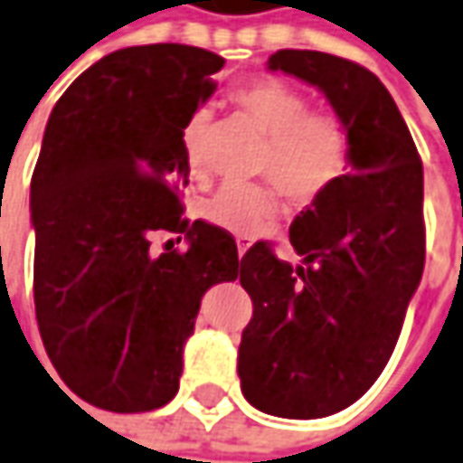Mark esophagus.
<instances>
[{"mask_svg":"<svg viewBox=\"0 0 463 463\" xmlns=\"http://www.w3.org/2000/svg\"><path fill=\"white\" fill-rule=\"evenodd\" d=\"M235 245H238V253H241V256H245V253L250 250L253 241H250V238H245V235H238V238H235Z\"/></svg>","mask_w":463,"mask_h":463,"instance_id":"obj_1","label":"esophagus"}]
</instances>
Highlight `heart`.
I'll return each mask as SVG.
<instances>
[{
    "mask_svg": "<svg viewBox=\"0 0 463 463\" xmlns=\"http://www.w3.org/2000/svg\"><path fill=\"white\" fill-rule=\"evenodd\" d=\"M232 109L266 137L258 175L269 177L286 200L307 205L337 182L352 156L347 121L335 111H309V99L273 78L250 80L228 93ZM210 111L197 109L182 126V146L192 177H203ZM279 215L269 184H225L205 203V218L232 235H256Z\"/></svg>",
    "mask_w": 463,
    "mask_h": 463,
    "instance_id": "heart-1",
    "label": "heart"
}]
</instances>
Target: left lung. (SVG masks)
Masks as SVG:
<instances>
[{"label":"left lung","instance_id":"1","mask_svg":"<svg viewBox=\"0 0 463 463\" xmlns=\"http://www.w3.org/2000/svg\"><path fill=\"white\" fill-rule=\"evenodd\" d=\"M266 65L319 88L352 134L350 172L291 222L301 266L263 241L241 260L253 301L238 350L245 401L309 420L363 398L395 350L426 263L423 165L367 68L317 50H279Z\"/></svg>","mask_w":463,"mask_h":463}]
</instances>
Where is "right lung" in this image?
Instances as JSON below:
<instances>
[{
  "label": "right lung",
  "instance_id": "obj_1",
  "mask_svg": "<svg viewBox=\"0 0 463 463\" xmlns=\"http://www.w3.org/2000/svg\"><path fill=\"white\" fill-rule=\"evenodd\" d=\"M222 65L203 47H124L50 113L30 184L37 326L65 385L103 411L169 403L205 291L238 279L231 232L184 220L179 200L182 126ZM156 230L184 234L188 250L156 257Z\"/></svg>",
  "mask_w": 463,
  "mask_h": 463
}]
</instances>
